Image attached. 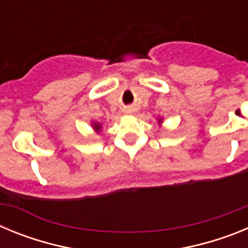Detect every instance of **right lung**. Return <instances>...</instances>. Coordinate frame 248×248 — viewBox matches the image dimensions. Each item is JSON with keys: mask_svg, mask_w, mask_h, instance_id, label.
<instances>
[{"mask_svg": "<svg viewBox=\"0 0 248 248\" xmlns=\"http://www.w3.org/2000/svg\"><path fill=\"white\" fill-rule=\"evenodd\" d=\"M94 128L97 129V130H99V129H100V125H99V124H98V123H97V124H95V125H94Z\"/></svg>", "mask_w": 248, "mask_h": 248, "instance_id": "right-lung-1", "label": "right lung"}]
</instances>
